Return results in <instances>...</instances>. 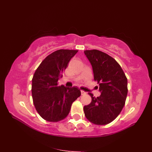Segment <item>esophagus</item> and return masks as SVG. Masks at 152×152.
<instances>
[{"mask_svg":"<svg viewBox=\"0 0 152 152\" xmlns=\"http://www.w3.org/2000/svg\"><path fill=\"white\" fill-rule=\"evenodd\" d=\"M81 93L82 95H84V94H86V93L85 91H83V90L81 91Z\"/></svg>","mask_w":152,"mask_h":152,"instance_id":"34e87169","label":"esophagus"}]
</instances>
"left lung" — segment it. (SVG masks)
I'll return each mask as SVG.
<instances>
[{
  "mask_svg": "<svg viewBox=\"0 0 152 152\" xmlns=\"http://www.w3.org/2000/svg\"><path fill=\"white\" fill-rule=\"evenodd\" d=\"M85 54L92 66L101 95L95 98L88 93L91 102L84 106V113L93 124L107 125L119 115L125 104L127 78L120 65L108 54L97 49L86 50Z\"/></svg>",
  "mask_w": 152,
  "mask_h": 152,
  "instance_id": "obj_1",
  "label": "left lung"
}]
</instances>
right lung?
Segmentation results:
<instances>
[{
    "mask_svg": "<svg viewBox=\"0 0 152 152\" xmlns=\"http://www.w3.org/2000/svg\"><path fill=\"white\" fill-rule=\"evenodd\" d=\"M77 50L59 49L45 58L32 80V96L36 111L48 121L58 122L68 115L72 103L81 96L77 87L58 85L71 59Z\"/></svg>",
    "mask_w": 152,
    "mask_h": 152,
    "instance_id": "add662e5",
    "label": "right lung"
}]
</instances>
